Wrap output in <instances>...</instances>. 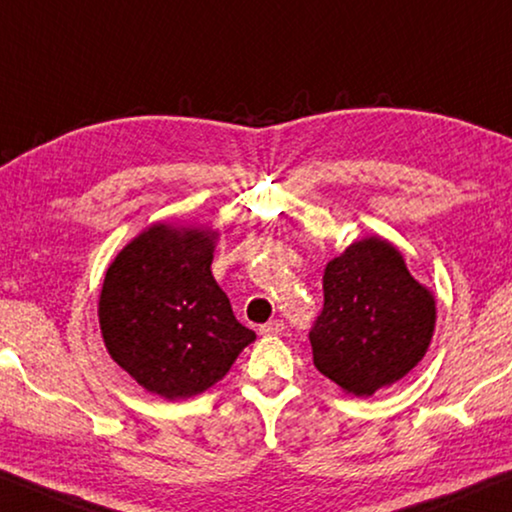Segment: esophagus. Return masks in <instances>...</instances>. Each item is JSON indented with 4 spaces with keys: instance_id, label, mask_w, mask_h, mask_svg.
<instances>
[{
    "instance_id": "34e87169",
    "label": "esophagus",
    "mask_w": 512,
    "mask_h": 512,
    "mask_svg": "<svg viewBox=\"0 0 512 512\" xmlns=\"http://www.w3.org/2000/svg\"><path fill=\"white\" fill-rule=\"evenodd\" d=\"M283 332V322L281 320H270L261 325V334L263 336H279Z\"/></svg>"
}]
</instances>
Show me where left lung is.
<instances>
[{"label":"left lung","mask_w":512,"mask_h":512,"mask_svg":"<svg viewBox=\"0 0 512 512\" xmlns=\"http://www.w3.org/2000/svg\"><path fill=\"white\" fill-rule=\"evenodd\" d=\"M325 304L309 341L313 364L359 398L391 387L426 357L435 334V295L380 235L352 242L322 274Z\"/></svg>","instance_id":"1"}]
</instances>
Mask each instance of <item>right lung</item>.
<instances>
[{
  "label": "right lung",
  "mask_w": 512,
  "mask_h": 512,
  "mask_svg": "<svg viewBox=\"0 0 512 512\" xmlns=\"http://www.w3.org/2000/svg\"><path fill=\"white\" fill-rule=\"evenodd\" d=\"M217 235L157 222L119 251L102 281L98 320L109 357L160 398L199 396L256 338L212 277Z\"/></svg>",
  "instance_id": "obj_1"
}]
</instances>
